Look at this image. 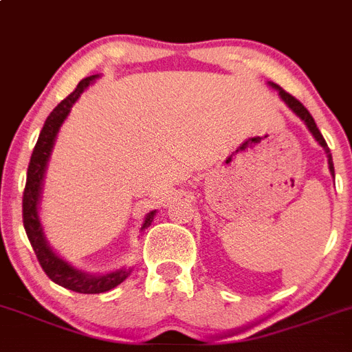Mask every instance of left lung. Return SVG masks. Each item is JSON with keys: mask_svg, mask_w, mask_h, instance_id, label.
Returning <instances> with one entry per match:
<instances>
[{"mask_svg": "<svg viewBox=\"0 0 352 352\" xmlns=\"http://www.w3.org/2000/svg\"><path fill=\"white\" fill-rule=\"evenodd\" d=\"M267 85H269V87L274 88V90L278 91V96L282 97V100H283V102L287 104V106H289L290 111L296 113V117H299V118H301V120L305 122V125H307V127H308V131H310V133H311V136H314V138H316V142L319 143L320 146H322L324 152H326V157H328L329 172H331L333 179H335V166H333L331 152H329V148H328V143H326V140L322 138V134H320L319 127H317V125H316V120H314V118H311V115H310V113H308V109L305 108L303 104L299 102L298 99H294V97L290 96V94H287L285 90H282V88L278 87L276 83H271V81H269Z\"/></svg>", "mask_w": 352, "mask_h": 352, "instance_id": "left-lung-1", "label": "left lung"}]
</instances>
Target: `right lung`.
<instances>
[{"instance_id":"add662e5","label":"right lung","mask_w":352,"mask_h":352,"mask_svg":"<svg viewBox=\"0 0 352 352\" xmlns=\"http://www.w3.org/2000/svg\"><path fill=\"white\" fill-rule=\"evenodd\" d=\"M97 78H99V74L81 79L78 87H76V90L51 111V115L45 120L44 127H42L41 134H38L35 148H33L32 159H30L28 164L26 188H24L23 195L24 228H26V234H28V239L33 246V252H35L36 258L41 262L42 269H44L45 274L54 283L65 287L69 290H74V292H79V294H100V292H108V290L120 285L125 278L129 276L131 271H133L131 267H122L117 269V271H111V273L91 274L74 267L70 262H67L65 258H62V256L51 248V244H49L47 237H45L44 227H42L41 212H38L42 188H44L45 170H47L51 152H53L54 142H56L58 131H60L62 124L65 122V118L69 117L70 109H72L76 100L81 97V94ZM154 216L155 210H151V212L146 214L145 221L142 225V230H145L146 227H151V223L154 221Z\"/></svg>"}]
</instances>
